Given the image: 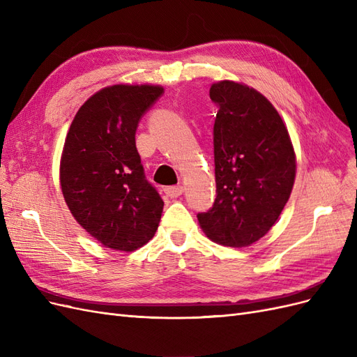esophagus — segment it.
<instances>
[{
    "instance_id": "1",
    "label": "esophagus",
    "mask_w": 357,
    "mask_h": 357,
    "mask_svg": "<svg viewBox=\"0 0 357 357\" xmlns=\"http://www.w3.org/2000/svg\"><path fill=\"white\" fill-rule=\"evenodd\" d=\"M183 190H185V189H183V186H168V188H165L164 189V192L167 193V195L169 197V198H177V197H180L181 195V193H183Z\"/></svg>"
}]
</instances>
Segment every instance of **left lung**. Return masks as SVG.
<instances>
[{"mask_svg":"<svg viewBox=\"0 0 357 357\" xmlns=\"http://www.w3.org/2000/svg\"><path fill=\"white\" fill-rule=\"evenodd\" d=\"M210 98L214 122L215 195L198 214L204 234L226 247H248L271 231L294 189L296 155L287 126L266 96L244 83L220 80Z\"/></svg>","mask_w":357,"mask_h":357,"instance_id":"obj_1","label":"left lung"}]
</instances>
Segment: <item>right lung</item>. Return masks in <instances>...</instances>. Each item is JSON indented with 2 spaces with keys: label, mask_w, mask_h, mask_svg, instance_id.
<instances>
[{
  "label": "right lung",
  "mask_w": 357,
  "mask_h": 357,
  "mask_svg": "<svg viewBox=\"0 0 357 357\" xmlns=\"http://www.w3.org/2000/svg\"><path fill=\"white\" fill-rule=\"evenodd\" d=\"M160 84L117 83L75 113L61 153L59 183L73 218L104 247L134 252L158 229L164 201L144 178L135 147L139 117Z\"/></svg>",
  "instance_id": "add662e5"
}]
</instances>
